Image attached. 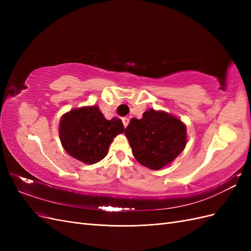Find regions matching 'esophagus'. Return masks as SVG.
Masks as SVG:
<instances>
[{"label": "esophagus", "instance_id": "34e87169", "mask_svg": "<svg viewBox=\"0 0 251 251\" xmlns=\"http://www.w3.org/2000/svg\"><path fill=\"white\" fill-rule=\"evenodd\" d=\"M123 123H124L125 127H126V126H127V125H128V123H130V118H128V117H125V118H123Z\"/></svg>", "mask_w": 251, "mask_h": 251}]
</instances>
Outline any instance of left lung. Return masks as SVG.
<instances>
[{
	"label": "left lung",
	"mask_w": 251,
	"mask_h": 251,
	"mask_svg": "<svg viewBox=\"0 0 251 251\" xmlns=\"http://www.w3.org/2000/svg\"><path fill=\"white\" fill-rule=\"evenodd\" d=\"M125 134L136 160L154 171L171 163L186 144L184 124L169 113L154 109L144 112L141 119L133 118Z\"/></svg>",
	"instance_id": "obj_1"
}]
</instances>
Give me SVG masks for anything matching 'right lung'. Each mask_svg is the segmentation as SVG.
I'll return each mask as SVG.
<instances>
[{"label": "right lung", "mask_w": 251, "mask_h": 251, "mask_svg": "<svg viewBox=\"0 0 251 251\" xmlns=\"http://www.w3.org/2000/svg\"><path fill=\"white\" fill-rule=\"evenodd\" d=\"M124 131L121 119H105L97 105L71 110L59 123V137L64 149L70 156L87 164L103 159L113 138Z\"/></svg>", "instance_id": "obj_1"}]
</instances>
